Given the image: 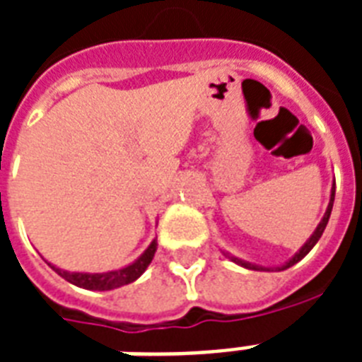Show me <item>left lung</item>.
Masks as SVG:
<instances>
[{"instance_id": "1", "label": "left lung", "mask_w": 362, "mask_h": 362, "mask_svg": "<svg viewBox=\"0 0 362 362\" xmlns=\"http://www.w3.org/2000/svg\"><path fill=\"white\" fill-rule=\"evenodd\" d=\"M332 203H334V182H332L331 199H329V204H327L325 214H323V218H321V221H320V223H317V227H315V231L312 233V237H310L308 240L304 242V246L300 247V250H298V252L295 253V255H293V257L289 259V261H287V263H284V264H281V267H276L274 270H286V269H289V267H293V264L298 263L300 259L306 257V255H308L310 250H312V247H314L315 244H317V240H320L321 235H323V231H325L327 223H329V218H331ZM221 252H223V250H221ZM223 255H226V257L231 259L233 263L240 264V267H244V269H247V270H272V269H270V267H261V264L247 263V261H244V259H238V257H235V255H231V253H229V252H223Z\"/></svg>"}]
</instances>
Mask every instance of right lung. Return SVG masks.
<instances>
[{
  "label": "right lung",
  "instance_id": "obj_1",
  "mask_svg": "<svg viewBox=\"0 0 362 362\" xmlns=\"http://www.w3.org/2000/svg\"><path fill=\"white\" fill-rule=\"evenodd\" d=\"M156 250H158V240L153 238L150 246L133 263L125 264L122 269L109 270V272H69V270L58 269L56 264L48 263V261L47 263L54 272H58L64 280H67L73 286L88 289V291H110V289L127 286L131 281H135L136 278H141L142 272L148 269V264L152 263Z\"/></svg>",
  "mask_w": 362,
  "mask_h": 362
}]
</instances>
